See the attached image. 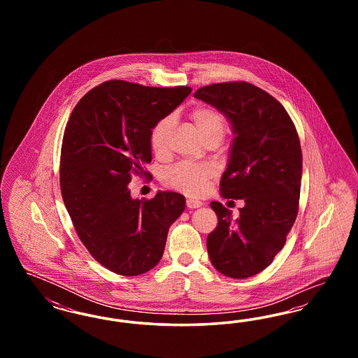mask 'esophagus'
<instances>
[{
    "label": "esophagus",
    "mask_w": 358,
    "mask_h": 358,
    "mask_svg": "<svg viewBox=\"0 0 358 358\" xmlns=\"http://www.w3.org/2000/svg\"><path fill=\"white\" fill-rule=\"evenodd\" d=\"M187 208L194 209V208H200V206H203V203H201V201H199V200H196V199H187Z\"/></svg>",
    "instance_id": "obj_1"
}]
</instances>
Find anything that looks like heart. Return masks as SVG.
Wrapping results in <instances>:
<instances>
[{
	"label": "heart",
	"instance_id": "heart-1",
	"mask_svg": "<svg viewBox=\"0 0 358 358\" xmlns=\"http://www.w3.org/2000/svg\"><path fill=\"white\" fill-rule=\"evenodd\" d=\"M190 117L204 141L208 138H219L222 141L227 131V122L219 111L210 107H197L192 111ZM173 123V117H164L157 120L150 130V149L158 157H164L168 153ZM210 174V166L204 164L178 162L164 171L162 182L166 187L180 190L189 196H199L204 192Z\"/></svg>",
	"mask_w": 358,
	"mask_h": 358
}]
</instances>
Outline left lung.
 <instances>
[{
  "label": "left lung",
  "mask_w": 358,
  "mask_h": 358,
  "mask_svg": "<svg viewBox=\"0 0 358 358\" xmlns=\"http://www.w3.org/2000/svg\"><path fill=\"white\" fill-rule=\"evenodd\" d=\"M194 98L217 108L231 123L234 141L220 181L224 199H243L238 219L217 201L219 224L206 238L213 267L243 279L273 263L298 213L302 150L285 107L268 92L245 83L205 85Z\"/></svg>",
  "instance_id": "obj_1"
}]
</instances>
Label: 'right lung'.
Instances as JSON below:
<instances>
[{
  "label": "right lung",
  "instance_id": "obj_1",
  "mask_svg": "<svg viewBox=\"0 0 358 358\" xmlns=\"http://www.w3.org/2000/svg\"><path fill=\"white\" fill-rule=\"evenodd\" d=\"M192 92L110 80L88 91L69 117L62 145L60 189L76 234L103 267L124 276L148 273L164 255L168 231L185 197L158 190L130 194L134 174L152 161L150 130Z\"/></svg>",
  "mask_w": 358,
  "mask_h": 358
}]
</instances>
